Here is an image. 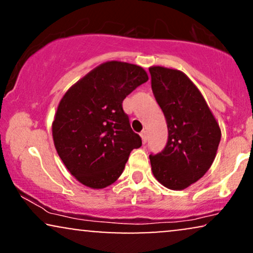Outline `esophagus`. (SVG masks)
<instances>
[{
  "instance_id": "1",
  "label": "esophagus",
  "mask_w": 253,
  "mask_h": 253,
  "mask_svg": "<svg viewBox=\"0 0 253 253\" xmlns=\"http://www.w3.org/2000/svg\"><path fill=\"white\" fill-rule=\"evenodd\" d=\"M140 136H141V140H143V143L144 144L146 143V141H147V132H146V130H141Z\"/></svg>"
}]
</instances>
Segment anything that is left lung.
<instances>
[{
	"instance_id": "obj_1",
	"label": "left lung",
	"mask_w": 253,
	"mask_h": 253,
	"mask_svg": "<svg viewBox=\"0 0 253 253\" xmlns=\"http://www.w3.org/2000/svg\"><path fill=\"white\" fill-rule=\"evenodd\" d=\"M149 70L153 95L163 110L169 133L164 150L150 155L152 172L168 189H185L213 164L221 130L187 75L163 66Z\"/></svg>"
}]
</instances>
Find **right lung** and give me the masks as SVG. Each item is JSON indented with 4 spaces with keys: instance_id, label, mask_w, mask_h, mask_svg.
<instances>
[{
    "instance_id": "right-lung-1",
    "label": "right lung",
    "mask_w": 253,
    "mask_h": 253,
    "mask_svg": "<svg viewBox=\"0 0 253 253\" xmlns=\"http://www.w3.org/2000/svg\"><path fill=\"white\" fill-rule=\"evenodd\" d=\"M147 80L141 66L113 60L65 92L52 135L60 159L78 182L92 189L108 187L123 173L130 151L141 146L123 101Z\"/></svg>"
}]
</instances>
